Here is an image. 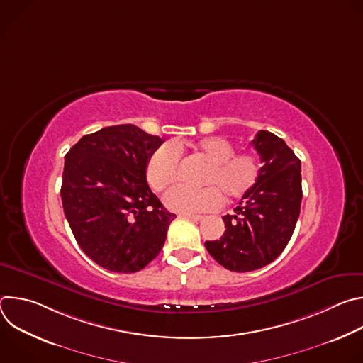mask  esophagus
<instances>
[{
	"label": "esophagus",
	"mask_w": 363,
	"mask_h": 363,
	"mask_svg": "<svg viewBox=\"0 0 363 363\" xmlns=\"http://www.w3.org/2000/svg\"><path fill=\"white\" fill-rule=\"evenodd\" d=\"M179 217H184V218H188V220H192V221H202L203 220L202 216H195V214H179Z\"/></svg>",
	"instance_id": "esophagus-1"
}]
</instances>
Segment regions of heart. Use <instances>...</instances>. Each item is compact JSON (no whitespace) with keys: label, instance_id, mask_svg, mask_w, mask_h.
Instances as JSON below:
<instances>
[{"label":"heart","instance_id":"obj_1","mask_svg":"<svg viewBox=\"0 0 363 363\" xmlns=\"http://www.w3.org/2000/svg\"><path fill=\"white\" fill-rule=\"evenodd\" d=\"M179 143H164L155 150L146 164V178L155 191H164L172 185L179 172ZM194 152L202 158L206 168L202 171L201 188L174 186L164 202L169 210L191 214L217 210L223 203V195L228 201L244 196L258 181L260 162L252 152L235 153L234 145L223 136H208L194 145Z\"/></svg>","mask_w":363,"mask_h":363}]
</instances>
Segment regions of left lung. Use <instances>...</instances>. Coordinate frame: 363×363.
Here are the masks:
<instances>
[{
	"label": "left lung",
	"instance_id": "left-lung-1",
	"mask_svg": "<svg viewBox=\"0 0 363 363\" xmlns=\"http://www.w3.org/2000/svg\"><path fill=\"white\" fill-rule=\"evenodd\" d=\"M251 143L263 164L258 181L241 198L234 214L223 217V237L205 241L214 260L237 273L262 269L283 252L300 216L303 196L301 162L286 142L260 130Z\"/></svg>",
	"mask_w": 363,
	"mask_h": 363
}]
</instances>
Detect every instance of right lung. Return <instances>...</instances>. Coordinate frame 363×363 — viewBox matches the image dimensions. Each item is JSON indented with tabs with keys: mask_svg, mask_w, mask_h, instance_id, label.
<instances>
[{
	"mask_svg": "<svg viewBox=\"0 0 363 363\" xmlns=\"http://www.w3.org/2000/svg\"><path fill=\"white\" fill-rule=\"evenodd\" d=\"M164 143L135 125L84 135L65 157V216L83 252L100 267L136 273L157 257L177 217L146 182V164Z\"/></svg>",
	"mask_w": 363,
	"mask_h": 363,
	"instance_id": "obj_1",
	"label": "right lung"
}]
</instances>
